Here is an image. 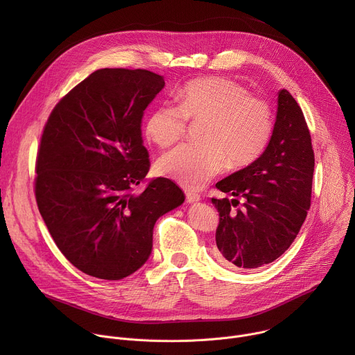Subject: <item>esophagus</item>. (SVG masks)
Segmentation results:
<instances>
[{"label":"esophagus","mask_w":355,"mask_h":355,"mask_svg":"<svg viewBox=\"0 0 355 355\" xmlns=\"http://www.w3.org/2000/svg\"><path fill=\"white\" fill-rule=\"evenodd\" d=\"M185 196H187V200L189 202V204H193V202H198V200L200 199L199 193H196V192L192 191V189H187V191H185Z\"/></svg>","instance_id":"obj_1"}]
</instances>
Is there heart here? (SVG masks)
I'll list each match as a JSON object with an SVG mask.
<instances>
[{
  "mask_svg": "<svg viewBox=\"0 0 355 355\" xmlns=\"http://www.w3.org/2000/svg\"><path fill=\"white\" fill-rule=\"evenodd\" d=\"M187 119L204 122L199 140L162 156L156 171L182 187L199 189L226 164L234 167L254 162L267 146L272 128V110L267 101L248 95L247 88L225 77L199 78L185 84L178 105L163 104L146 121L147 137L160 147L178 141Z\"/></svg>",
  "mask_w": 355,
  "mask_h": 355,
  "instance_id": "1",
  "label": "heart"
}]
</instances>
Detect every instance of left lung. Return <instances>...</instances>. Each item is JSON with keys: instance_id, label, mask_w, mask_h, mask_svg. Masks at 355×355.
<instances>
[{"instance_id": "1", "label": "left lung", "mask_w": 355, "mask_h": 355, "mask_svg": "<svg viewBox=\"0 0 355 355\" xmlns=\"http://www.w3.org/2000/svg\"><path fill=\"white\" fill-rule=\"evenodd\" d=\"M315 155L311 133L295 98L278 91L277 118L263 155L216 184L234 199H215L218 260L237 270L272 263L289 248L311 207ZM237 197L246 202L233 210Z\"/></svg>"}]
</instances>
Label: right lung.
<instances>
[{"label":"right lung","instance_id":"right-lung-1","mask_svg":"<svg viewBox=\"0 0 355 355\" xmlns=\"http://www.w3.org/2000/svg\"><path fill=\"white\" fill-rule=\"evenodd\" d=\"M164 85L147 70L101 69L62 98L44 125L37 208L64 257L91 277L116 281L137 271L151 254L157 219L185 199L168 178L133 192L150 168L141 118Z\"/></svg>","mask_w":355,"mask_h":355}]
</instances>
